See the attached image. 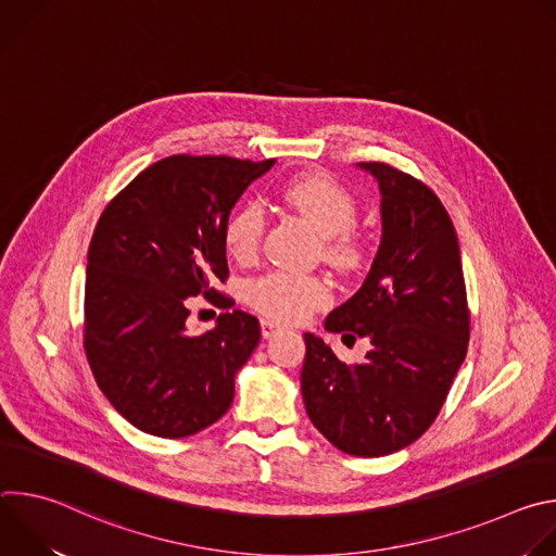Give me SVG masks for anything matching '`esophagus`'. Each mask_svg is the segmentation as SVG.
<instances>
[{
  "label": "esophagus",
  "instance_id": "obj_1",
  "mask_svg": "<svg viewBox=\"0 0 556 556\" xmlns=\"http://www.w3.org/2000/svg\"><path fill=\"white\" fill-rule=\"evenodd\" d=\"M279 330H281L279 324H275V321H270V319H262V337H264V339L275 337Z\"/></svg>",
  "mask_w": 556,
  "mask_h": 556
}]
</instances>
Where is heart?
<instances>
[{
	"label": "heart",
	"mask_w": 556,
	"mask_h": 556,
	"mask_svg": "<svg viewBox=\"0 0 556 556\" xmlns=\"http://www.w3.org/2000/svg\"><path fill=\"white\" fill-rule=\"evenodd\" d=\"M283 202L296 211L321 240V255L339 270H352L363 260V244L354 232L358 217L356 198L337 180L312 174L299 176L283 185ZM266 217L257 202L235 208L224 224V249L228 257L249 264L262 247ZM249 301L268 319L301 321L312 309L330 301V286L319 275H294L270 270L249 283Z\"/></svg>",
	"instance_id": "b5f03b06"
}]
</instances>
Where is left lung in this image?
<instances>
[{
  "label": "left lung",
  "instance_id": "1",
  "mask_svg": "<svg viewBox=\"0 0 556 556\" xmlns=\"http://www.w3.org/2000/svg\"><path fill=\"white\" fill-rule=\"evenodd\" d=\"M380 187L382 240L361 290L326 330L369 352L345 365L305 334L301 393L312 425L339 451L380 457L416 442L438 418L464 363L470 314L457 235L440 198L384 163H361Z\"/></svg>",
  "mask_w": 556,
  "mask_h": 556
}]
</instances>
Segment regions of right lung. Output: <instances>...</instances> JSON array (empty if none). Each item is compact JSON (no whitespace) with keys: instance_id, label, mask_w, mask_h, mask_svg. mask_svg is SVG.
<instances>
[{"instance_id":"obj_1","label":"right lung","mask_w":556,"mask_h":556,"mask_svg":"<svg viewBox=\"0 0 556 556\" xmlns=\"http://www.w3.org/2000/svg\"><path fill=\"white\" fill-rule=\"evenodd\" d=\"M275 161L178 153L140 172L101 213L86 277L84 348L99 389L136 429L187 438L230 407L235 374L260 343V321L215 290L226 283L224 224ZM191 295L226 308L198 338Z\"/></svg>"}]
</instances>
